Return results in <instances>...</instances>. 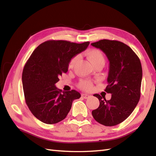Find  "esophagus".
I'll use <instances>...</instances> for the list:
<instances>
[{"label":"esophagus","mask_w":156,"mask_h":156,"mask_svg":"<svg viewBox=\"0 0 156 156\" xmlns=\"http://www.w3.org/2000/svg\"><path fill=\"white\" fill-rule=\"evenodd\" d=\"M82 97L86 99V98H88L89 97H90V95L88 94H82Z\"/></svg>","instance_id":"obj_1"}]
</instances>
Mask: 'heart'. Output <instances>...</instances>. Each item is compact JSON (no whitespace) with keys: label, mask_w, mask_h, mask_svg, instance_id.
<instances>
[{"label":"heart","mask_w":156,"mask_h":156,"mask_svg":"<svg viewBox=\"0 0 156 156\" xmlns=\"http://www.w3.org/2000/svg\"><path fill=\"white\" fill-rule=\"evenodd\" d=\"M87 56L89 61L94 67L98 65L104 66L105 64V56L101 50L98 49H92L87 52ZM78 59V56L76 55L72 58L69 62L68 68L72 69L74 67L76 62ZM78 87L83 90L89 91L93 87V82L89 79H84L80 81L78 84Z\"/></svg>","instance_id":"1"}]
</instances>
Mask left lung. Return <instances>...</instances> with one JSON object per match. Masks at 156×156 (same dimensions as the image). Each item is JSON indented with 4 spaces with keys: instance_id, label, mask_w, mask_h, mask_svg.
Returning a JSON list of instances; mask_svg holds the SVG:
<instances>
[{
    "instance_id": "left-lung-1",
    "label": "left lung",
    "mask_w": 156,
    "mask_h": 156,
    "mask_svg": "<svg viewBox=\"0 0 156 156\" xmlns=\"http://www.w3.org/2000/svg\"><path fill=\"white\" fill-rule=\"evenodd\" d=\"M91 45L103 51L108 59L105 91L112 94L108 101L94 94L100 105L92 111V115L105 126L117 125L132 113L140 101L142 80L140 59L130 47L121 41L102 39Z\"/></svg>"
}]
</instances>
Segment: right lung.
<instances>
[{
  "instance_id": "right-lung-1",
  "label": "right lung",
  "mask_w": 156,
  "mask_h": 156,
  "mask_svg": "<svg viewBox=\"0 0 156 156\" xmlns=\"http://www.w3.org/2000/svg\"><path fill=\"white\" fill-rule=\"evenodd\" d=\"M89 44L49 40L39 45L26 62L22 74L26 104L39 121L50 125L64 120L73 101L80 98L78 92H62L55 84L68 72L70 59L84 51Z\"/></svg>"
}]
</instances>
